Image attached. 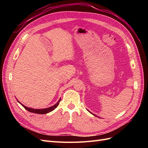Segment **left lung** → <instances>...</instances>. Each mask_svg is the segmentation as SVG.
I'll return each instance as SVG.
<instances>
[{
  "instance_id": "obj_1",
  "label": "left lung",
  "mask_w": 148,
  "mask_h": 148,
  "mask_svg": "<svg viewBox=\"0 0 148 148\" xmlns=\"http://www.w3.org/2000/svg\"><path fill=\"white\" fill-rule=\"evenodd\" d=\"M88 112H90L91 114H92V113L91 112H90V111H89V110H88ZM92 114L93 115H95V116H96V117H97V115H95V114Z\"/></svg>"
}]
</instances>
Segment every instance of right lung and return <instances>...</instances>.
Returning a JSON list of instances; mask_svg holds the SVG:
<instances>
[{
  "label": "right lung",
  "instance_id": "add662e5",
  "mask_svg": "<svg viewBox=\"0 0 148 148\" xmlns=\"http://www.w3.org/2000/svg\"><path fill=\"white\" fill-rule=\"evenodd\" d=\"M60 100H61V99H60L59 100V101H58V102L56 103V104L55 105H53V106H51V107H48V108L42 109H35L29 108V107H27L26 106H25L22 104L21 103H20L18 100H17V101H18V102L20 103V104L21 105H22V106H23L26 110H27L28 111L30 112L36 113V114H45L50 112H51V111L54 110V109L56 108V107H57L58 106H59V102H60Z\"/></svg>",
  "mask_w": 148,
  "mask_h": 148
}]
</instances>
